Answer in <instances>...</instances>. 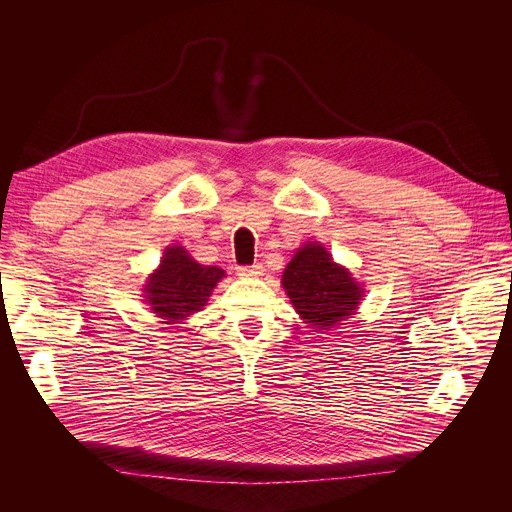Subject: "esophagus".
Masks as SVG:
<instances>
[{
	"label": "esophagus",
	"instance_id": "1",
	"mask_svg": "<svg viewBox=\"0 0 512 512\" xmlns=\"http://www.w3.org/2000/svg\"><path fill=\"white\" fill-rule=\"evenodd\" d=\"M237 273L241 277H259L263 273V267L259 263H255V265H249V267H239Z\"/></svg>",
	"mask_w": 512,
	"mask_h": 512
}]
</instances>
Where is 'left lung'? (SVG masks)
<instances>
[{
	"mask_svg": "<svg viewBox=\"0 0 512 512\" xmlns=\"http://www.w3.org/2000/svg\"><path fill=\"white\" fill-rule=\"evenodd\" d=\"M281 285L312 332L340 326L356 312L364 296L362 285L354 281L352 273L334 263L318 241L296 251L281 275Z\"/></svg>",
	"mask_w": 512,
	"mask_h": 512,
	"instance_id": "8db88e82",
	"label": "left lung"
}]
</instances>
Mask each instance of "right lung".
Here are the masks:
<instances>
[{
    "instance_id": "1",
    "label": "right lung",
    "mask_w": 512,
    "mask_h": 512,
    "mask_svg": "<svg viewBox=\"0 0 512 512\" xmlns=\"http://www.w3.org/2000/svg\"><path fill=\"white\" fill-rule=\"evenodd\" d=\"M223 277L225 271L221 267L200 265L184 247L172 245L145 283L143 298L162 318V324H182V320L206 306L212 289Z\"/></svg>"
}]
</instances>
